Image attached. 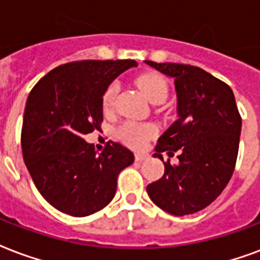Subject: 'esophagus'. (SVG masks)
<instances>
[{"label": "esophagus", "mask_w": 260, "mask_h": 260, "mask_svg": "<svg viewBox=\"0 0 260 260\" xmlns=\"http://www.w3.org/2000/svg\"><path fill=\"white\" fill-rule=\"evenodd\" d=\"M135 158H136V161L138 162H143V161H146V159H147L148 158V155L147 154H136V155H135Z\"/></svg>", "instance_id": "34e87169"}]
</instances>
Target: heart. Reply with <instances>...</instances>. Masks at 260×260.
<instances>
[{
  "mask_svg": "<svg viewBox=\"0 0 260 260\" xmlns=\"http://www.w3.org/2000/svg\"><path fill=\"white\" fill-rule=\"evenodd\" d=\"M138 86L142 90L146 98L150 102H164L168 96V84L164 80V77L156 75V73H146L143 76L138 79ZM118 91V84L113 82L106 88L104 94V109L109 110L112 108L113 101ZM118 134L126 143L135 147L143 146L148 139L152 138L156 134L155 125L152 124H138V122H125L122 124L121 128L118 129Z\"/></svg>",
  "mask_w": 260,
  "mask_h": 260,
  "instance_id": "heart-1",
  "label": "heart"
}]
</instances>
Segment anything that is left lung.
Returning a JSON list of instances; mask_svg holds the SVG:
<instances>
[{
	"label": "left lung",
	"mask_w": 260,
	"mask_h": 260,
	"mask_svg": "<svg viewBox=\"0 0 260 260\" xmlns=\"http://www.w3.org/2000/svg\"><path fill=\"white\" fill-rule=\"evenodd\" d=\"M146 64L174 80L177 120L158 139L154 156L174 155L164 162L165 173L148 184L147 193L164 211L177 217L201 211L221 195L235 170L241 117L228 84L192 65Z\"/></svg>",
	"instance_id": "1"
}]
</instances>
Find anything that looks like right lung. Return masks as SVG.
Masks as SVG:
<instances>
[{"mask_svg": "<svg viewBox=\"0 0 260 260\" xmlns=\"http://www.w3.org/2000/svg\"><path fill=\"white\" fill-rule=\"evenodd\" d=\"M134 59H86L61 65L35 84L24 109L21 150L41 195L54 209L87 217L110 203L117 177L134 152L110 142L98 154L84 135L99 129L104 94Z\"/></svg>", "mask_w": 260, "mask_h": 260, "instance_id": "add662e5", "label": "right lung"}]
</instances>
